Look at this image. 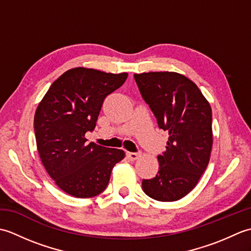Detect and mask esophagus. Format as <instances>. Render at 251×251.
Instances as JSON below:
<instances>
[{"label": "esophagus", "mask_w": 251, "mask_h": 251, "mask_svg": "<svg viewBox=\"0 0 251 251\" xmlns=\"http://www.w3.org/2000/svg\"><path fill=\"white\" fill-rule=\"evenodd\" d=\"M127 156H128V158L131 159V161H136V159H138L141 156V153L140 152H127Z\"/></svg>", "instance_id": "34e87169"}]
</instances>
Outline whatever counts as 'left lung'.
Listing matches in <instances>:
<instances>
[{
  "mask_svg": "<svg viewBox=\"0 0 251 251\" xmlns=\"http://www.w3.org/2000/svg\"><path fill=\"white\" fill-rule=\"evenodd\" d=\"M142 98L168 131L166 151L158 155L155 177L142 180L151 199L175 201L195 188L208 166L212 147L211 108L200 88L182 74H135Z\"/></svg>",
  "mask_w": 251,
  "mask_h": 251,
  "instance_id": "obj_1",
  "label": "left lung"
}]
</instances>
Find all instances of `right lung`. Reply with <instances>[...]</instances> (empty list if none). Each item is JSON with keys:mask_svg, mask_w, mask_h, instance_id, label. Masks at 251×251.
<instances>
[{"mask_svg": "<svg viewBox=\"0 0 251 251\" xmlns=\"http://www.w3.org/2000/svg\"><path fill=\"white\" fill-rule=\"evenodd\" d=\"M127 73L74 68L58 77L37 105L36 147L42 164L58 188L88 199L103 192L125 152L87 143L106 96L125 83Z\"/></svg>", "mask_w": 251, "mask_h": 251, "instance_id": "1", "label": "right lung"}]
</instances>
